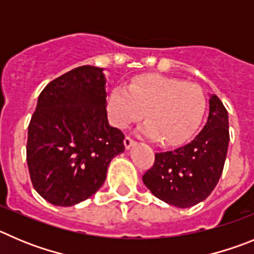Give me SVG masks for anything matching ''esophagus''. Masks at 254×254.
Returning a JSON list of instances; mask_svg holds the SVG:
<instances>
[{"instance_id": "obj_1", "label": "esophagus", "mask_w": 254, "mask_h": 254, "mask_svg": "<svg viewBox=\"0 0 254 254\" xmlns=\"http://www.w3.org/2000/svg\"><path fill=\"white\" fill-rule=\"evenodd\" d=\"M134 144H135V140H134V139H131L130 136H125L124 145H125V148H127V149H129V148L131 147V145H134Z\"/></svg>"}]
</instances>
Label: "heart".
<instances>
[{
  "label": "heart",
  "instance_id": "1",
  "mask_svg": "<svg viewBox=\"0 0 254 254\" xmlns=\"http://www.w3.org/2000/svg\"><path fill=\"white\" fill-rule=\"evenodd\" d=\"M206 96L195 83L159 74L135 78L129 87L116 86L107 100L113 125L125 129L144 116L139 131L166 145H180L200 127L206 111Z\"/></svg>",
  "mask_w": 254,
  "mask_h": 254
}]
</instances>
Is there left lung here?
Returning <instances> with one entry per match:
<instances>
[{
  "instance_id": "obj_1",
  "label": "left lung",
  "mask_w": 254,
  "mask_h": 254,
  "mask_svg": "<svg viewBox=\"0 0 254 254\" xmlns=\"http://www.w3.org/2000/svg\"><path fill=\"white\" fill-rule=\"evenodd\" d=\"M207 123L189 144L155 153L154 164L143 175L150 192L167 204L190 207L215 189L229 145L228 111L218 96L210 97Z\"/></svg>"
}]
</instances>
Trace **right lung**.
I'll use <instances>...</instances> for the list:
<instances>
[{
    "label": "right lung",
    "instance_id": "obj_1",
    "mask_svg": "<svg viewBox=\"0 0 254 254\" xmlns=\"http://www.w3.org/2000/svg\"><path fill=\"white\" fill-rule=\"evenodd\" d=\"M102 68L82 65L48 83L27 129L26 161L36 192L72 206L102 186L124 152V134L107 120Z\"/></svg>",
    "mask_w": 254,
    "mask_h": 254
}]
</instances>
